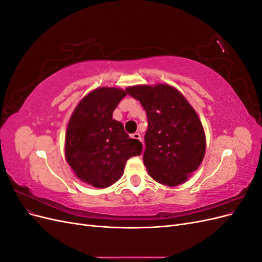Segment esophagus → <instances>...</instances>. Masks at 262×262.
I'll use <instances>...</instances> for the list:
<instances>
[{
  "label": "esophagus",
  "mask_w": 262,
  "mask_h": 262,
  "mask_svg": "<svg viewBox=\"0 0 262 262\" xmlns=\"http://www.w3.org/2000/svg\"><path fill=\"white\" fill-rule=\"evenodd\" d=\"M132 138L136 139V140H139V141H142V138H141V134L139 132H136L132 134Z\"/></svg>",
  "instance_id": "34e87169"
}]
</instances>
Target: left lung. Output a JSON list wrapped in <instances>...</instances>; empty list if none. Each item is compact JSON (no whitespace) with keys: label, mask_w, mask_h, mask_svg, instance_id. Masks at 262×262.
Returning <instances> with one entry per match:
<instances>
[{"label":"left lung","mask_w":262,"mask_h":262,"mask_svg":"<svg viewBox=\"0 0 262 262\" xmlns=\"http://www.w3.org/2000/svg\"><path fill=\"white\" fill-rule=\"evenodd\" d=\"M147 116L143 162L148 175L168 187L184 184L205 154V136L194 109L167 84L128 87Z\"/></svg>","instance_id":"1"}]
</instances>
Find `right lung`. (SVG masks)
Wrapping results in <instances>:
<instances>
[{
    "mask_svg": "<svg viewBox=\"0 0 262 262\" xmlns=\"http://www.w3.org/2000/svg\"><path fill=\"white\" fill-rule=\"evenodd\" d=\"M126 92L99 87L80 101L66 133V158L78 179L107 188L120 179L126 161L142 153V143L129 138L113 113Z\"/></svg>",
    "mask_w": 262,
    "mask_h": 262,
    "instance_id": "right-lung-1",
    "label": "right lung"
}]
</instances>
